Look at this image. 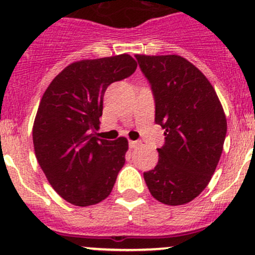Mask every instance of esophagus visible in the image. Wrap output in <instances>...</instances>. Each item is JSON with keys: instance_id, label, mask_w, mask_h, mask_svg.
<instances>
[{"instance_id": "esophagus-1", "label": "esophagus", "mask_w": 255, "mask_h": 255, "mask_svg": "<svg viewBox=\"0 0 255 255\" xmlns=\"http://www.w3.org/2000/svg\"><path fill=\"white\" fill-rule=\"evenodd\" d=\"M129 148L130 149H134V148H136V146L139 145V144H140V141H138V140H129Z\"/></svg>"}]
</instances>
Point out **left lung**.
Segmentation results:
<instances>
[{"label":"left lung","instance_id":"8db88e82","mask_svg":"<svg viewBox=\"0 0 255 255\" xmlns=\"http://www.w3.org/2000/svg\"><path fill=\"white\" fill-rule=\"evenodd\" d=\"M155 100L165 144L154 170L144 172L152 197L167 205L192 202L215 172L227 122L215 89L194 64L177 55H135Z\"/></svg>","mask_w":255,"mask_h":255}]
</instances>
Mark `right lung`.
Masks as SVG:
<instances>
[{"instance_id": "1", "label": "right lung", "mask_w": 255, "mask_h": 255, "mask_svg": "<svg viewBox=\"0 0 255 255\" xmlns=\"http://www.w3.org/2000/svg\"><path fill=\"white\" fill-rule=\"evenodd\" d=\"M135 69L136 62L126 53L83 60L66 67L42 95L34 121V150L52 188L71 204H98L114 188L128 141L123 136L98 139L94 132L107 87Z\"/></svg>"}]
</instances>
